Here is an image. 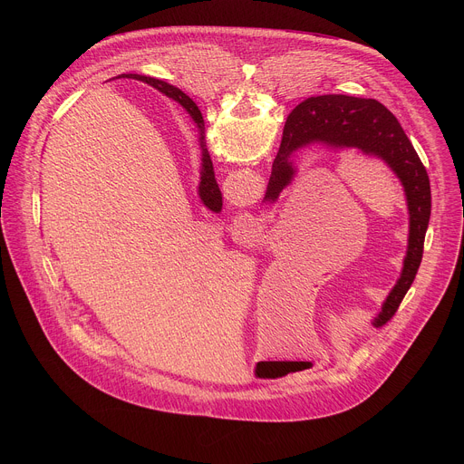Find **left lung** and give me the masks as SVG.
Segmentation results:
<instances>
[{
	"label": "left lung",
	"mask_w": 464,
	"mask_h": 464,
	"mask_svg": "<svg viewBox=\"0 0 464 464\" xmlns=\"http://www.w3.org/2000/svg\"><path fill=\"white\" fill-rule=\"evenodd\" d=\"M172 90L174 101L192 113V101L178 88L172 86ZM310 143H324L336 149L354 147L365 154L378 156L404 185L410 209V244L402 276L387 295L376 319V324H385L399 310L404 295L411 288L422 260L424 237L431 215L428 172L399 119L378 101L349 95L308 97L297 104L286 119L283 141L274 160L266 190L270 200H276L294 176L292 154Z\"/></svg>",
	"instance_id": "obj_1"
}]
</instances>
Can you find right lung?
<instances>
[{"instance_id": "1", "label": "right lung", "mask_w": 464, "mask_h": 464, "mask_svg": "<svg viewBox=\"0 0 464 464\" xmlns=\"http://www.w3.org/2000/svg\"><path fill=\"white\" fill-rule=\"evenodd\" d=\"M154 88H158L160 92H163L165 95L172 97L174 99V90L172 86L158 81V79H150V77H136ZM192 119L198 122V128H200V147H202V181H200V198L202 202L211 209V211H218L222 208V192H220V187L217 183V178H215V169H213V161H211V156H209V150H208V145H206V124H204V117L200 113V110H198L194 106L192 110Z\"/></svg>"}]
</instances>
